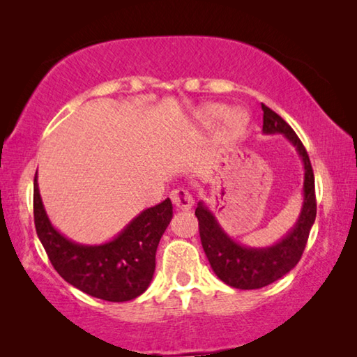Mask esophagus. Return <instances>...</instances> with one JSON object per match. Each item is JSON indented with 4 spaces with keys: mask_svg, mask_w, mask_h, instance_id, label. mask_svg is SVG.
<instances>
[{
    "mask_svg": "<svg viewBox=\"0 0 357 357\" xmlns=\"http://www.w3.org/2000/svg\"><path fill=\"white\" fill-rule=\"evenodd\" d=\"M174 206L181 211H189L193 206V198L185 189H176L170 193Z\"/></svg>",
    "mask_w": 357,
    "mask_h": 357,
    "instance_id": "1",
    "label": "esophagus"
}]
</instances>
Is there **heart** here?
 Listing matches in <instances>:
<instances>
[{
	"mask_svg": "<svg viewBox=\"0 0 357 357\" xmlns=\"http://www.w3.org/2000/svg\"><path fill=\"white\" fill-rule=\"evenodd\" d=\"M225 113H227V108L223 105H208L206 108H203L202 118L204 121H208V123H214V121L225 116ZM247 121H249V116H247L243 110H233L227 114L228 128L234 132L243 129L247 124Z\"/></svg>",
	"mask_w": 357,
	"mask_h": 357,
	"instance_id": "b5f03b06",
	"label": "heart"
}]
</instances>
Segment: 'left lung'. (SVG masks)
<instances>
[{"label": "left lung", "instance_id": "left-lung-1", "mask_svg": "<svg viewBox=\"0 0 357 357\" xmlns=\"http://www.w3.org/2000/svg\"><path fill=\"white\" fill-rule=\"evenodd\" d=\"M261 110L263 134H282L298 151L304 165V198L294 227L279 243L268 247H247L229 238L217 222L213 211L203 202H198L195 215L200 227L203 250L209 259L211 268L222 282L238 289L263 288L288 274L299 263L317 217L315 178L304 144L279 114L264 104H261Z\"/></svg>", "mask_w": 357, "mask_h": 357}]
</instances>
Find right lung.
I'll return each instance as SVG.
<instances>
[{
	"mask_svg": "<svg viewBox=\"0 0 357 357\" xmlns=\"http://www.w3.org/2000/svg\"><path fill=\"white\" fill-rule=\"evenodd\" d=\"M173 217L170 198L142 211L118 236L98 245L70 241L52 225L34 178V225L56 273L93 298L126 302L146 291L155 269V252Z\"/></svg>",
	"mask_w": 357,
	"mask_h": 357,
	"instance_id": "1",
	"label": "right lung"
}]
</instances>
